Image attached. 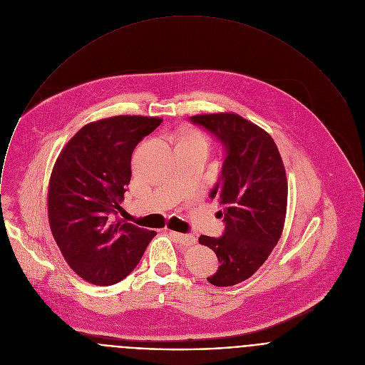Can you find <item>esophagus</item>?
<instances>
[{
  "instance_id": "esophagus-1",
  "label": "esophagus",
  "mask_w": 365,
  "mask_h": 365,
  "mask_svg": "<svg viewBox=\"0 0 365 365\" xmlns=\"http://www.w3.org/2000/svg\"><path fill=\"white\" fill-rule=\"evenodd\" d=\"M170 234H171L178 242L181 243V245H184V246H192V245H195V242H197L195 237H192V235H184V234L173 232V231H170Z\"/></svg>"
}]
</instances>
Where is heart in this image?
I'll return each instance as SVG.
<instances>
[{
    "instance_id": "b5f03b06",
    "label": "heart",
    "mask_w": 365,
    "mask_h": 365,
    "mask_svg": "<svg viewBox=\"0 0 365 365\" xmlns=\"http://www.w3.org/2000/svg\"><path fill=\"white\" fill-rule=\"evenodd\" d=\"M182 140H188V141H197V143H202L205 144V137L198 133V131H188L185 133V135L182 137Z\"/></svg>"
}]
</instances>
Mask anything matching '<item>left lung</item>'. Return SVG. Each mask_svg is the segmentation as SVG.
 Masks as SVG:
<instances>
[{
	"label": "left lung",
	"instance_id": "1",
	"mask_svg": "<svg viewBox=\"0 0 365 365\" xmlns=\"http://www.w3.org/2000/svg\"><path fill=\"white\" fill-rule=\"evenodd\" d=\"M190 119L210 130L227 148L220 181L211 191V198L224 207L227 227L221 238L202 235L200 243L212 249L220 260L208 282L218 287L234 286L264 263L283 232L286 170L272 135L242 116L225 112Z\"/></svg>",
	"mask_w": 365,
	"mask_h": 365
}]
</instances>
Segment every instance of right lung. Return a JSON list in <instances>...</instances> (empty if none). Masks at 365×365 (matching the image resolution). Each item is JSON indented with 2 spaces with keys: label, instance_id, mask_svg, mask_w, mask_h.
<instances>
[{
  "label": "right lung",
  "instance_id": "right-lung-1",
  "mask_svg": "<svg viewBox=\"0 0 365 365\" xmlns=\"http://www.w3.org/2000/svg\"><path fill=\"white\" fill-rule=\"evenodd\" d=\"M161 122L123 115L88 123L55 161L48 187L49 227L66 263L92 284L120 282L157 235L112 214L130 182L134 147Z\"/></svg>",
  "mask_w": 365,
  "mask_h": 365
}]
</instances>
